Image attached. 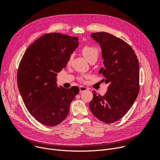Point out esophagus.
I'll return each mask as SVG.
<instances>
[{"label":"esophagus","mask_w":160,"mask_h":160,"mask_svg":"<svg viewBox=\"0 0 160 160\" xmlns=\"http://www.w3.org/2000/svg\"><path fill=\"white\" fill-rule=\"evenodd\" d=\"M80 92H82L83 91H86L88 90V88L86 87H83V86H80Z\"/></svg>","instance_id":"1"}]
</instances>
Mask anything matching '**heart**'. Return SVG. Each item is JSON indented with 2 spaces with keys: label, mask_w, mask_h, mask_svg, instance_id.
<instances>
[{
  "label": "heart",
  "mask_w": 160,
  "mask_h": 160,
  "mask_svg": "<svg viewBox=\"0 0 160 160\" xmlns=\"http://www.w3.org/2000/svg\"><path fill=\"white\" fill-rule=\"evenodd\" d=\"M82 52L83 55L85 57L89 62L94 60L97 61V60L99 56V50L97 48L94 47V46H86L83 47L82 49ZM71 59V56L70 57V58L68 60V63H70ZM86 77L84 75H82L78 77V80L81 82H83L85 80V78Z\"/></svg>",
  "instance_id": "b5f03b06"
}]
</instances>
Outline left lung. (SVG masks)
<instances>
[{"mask_svg":"<svg viewBox=\"0 0 160 160\" xmlns=\"http://www.w3.org/2000/svg\"><path fill=\"white\" fill-rule=\"evenodd\" d=\"M91 37L100 44L104 68L99 73L109 83L103 96L94 91L89 108L100 121L111 123L118 121L129 110L140 91L139 63L134 50L120 38L106 32H97Z\"/></svg>","mask_w":160,"mask_h":160,"instance_id":"8db88e82","label":"left lung"}]
</instances>
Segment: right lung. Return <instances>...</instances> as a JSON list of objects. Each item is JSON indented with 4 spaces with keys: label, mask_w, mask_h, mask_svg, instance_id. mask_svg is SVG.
<instances>
[{
    "label": "right lung",
    "mask_w": 160,
    "mask_h": 160,
    "mask_svg": "<svg viewBox=\"0 0 160 160\" xmlns=\"http://www.w3.org/2000/svg\"><path fill=\"white\" fill-rule=\"evenodd\" d=\"M78 38L59 33L41 36L26 50L17 72L18 88L29 112L40 123L53 127L68 116L79 92L77 86L58 88L57 73L64 68Z\"/></svg>",
    "instance_id": "add662e5"
}]
</instances>
